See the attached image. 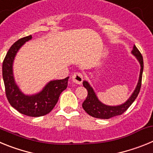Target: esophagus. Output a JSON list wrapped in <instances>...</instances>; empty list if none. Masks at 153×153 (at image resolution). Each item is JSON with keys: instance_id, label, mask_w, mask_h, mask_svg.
Returning <instances> with one entry per match:
<instances>
[{"instance_id": "34e87169", "label": "esophagus", "mask_w": 153, "mask_h": 153, "mask_svg": "<svg viewBox=\"0 0 153 153\" xmlns=\"http://www.w3.org/2000/svg\"><path fill=\"white\" fill-rule=\"evenodd\" d=\"M72 80L74 83H76V84H81L83 80V75L80 73H75L72 76Z\"/></svg>"}]
</instances>
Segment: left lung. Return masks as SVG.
<instances>
[{"instance_id":"1","label":"left lung","mask_w":153,"mask_h":153,"mask_svg":"<svg viewBox=\"0 0 153 153\" xmlns=\"http://www.w3.org/2000/svg\"><path fill=\"white\" fill-rule=\"evenodd\" d=\"M131 53L133 56H135L136 60L140 63V76H139V80H138L137 85H136L134 91L132 92V95L123 103L117 105V106H109V105L102 103L98 99L97 94L93 90V87L90 86L88 81L83 80V85L88 91V95H87V97L84 100V102H83L82 106H83L85 111L88 113L90 116L95 117V118L108 120V119L112 118V117L123 114L132 105V102H134L138 94L140 93V87H141L142 76H143V58L139 50L136 48L135 45L133 46Z\"/></svg>"}]
</instances>
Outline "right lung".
<instances>
[{
    "mask_svg": "<svg viewBox=\"0 0 153 153\" xmlns=\"http://www.w3.org/2000/svg\"><path fill=\"white\" fill-rule=\"evenodd\" d=\"M31 39V35L23 37L10 47L3 62L2 74L7 98L11 106L22 114L38 117L49 113L53 109L60 93L67 89L69 76L63 79L51 80L35 94L27 95L23 93L14 79L13 65L19 50Z\"/></svg>",
    "mask_w": 153,
    "mask_h": 153,
    "instance_id": "add662e5",
    "label": "right lung"
}]
</instances>
